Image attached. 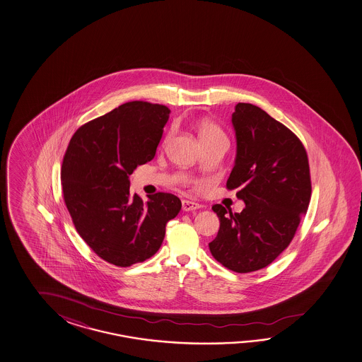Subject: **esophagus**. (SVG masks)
Wrapping results in <instances>:
<instances>
[{
  "instance_id": "obj_1",
  "label": "esophagus",
  "mask_w": 362,
  "mask_h": 362,
  "mask_svg": "<svg viewBox=\"0 0 362 362\" xmlns=\"http://www.w3.org/2000/svg\"><path fill=\"white\" fill-rule=\"evenodd\" d=\"M182 209H183V211H194V210L201 209V205L197 204V202H193V201L183 199V201H182Z\"/></svg>"
}]
</instances>
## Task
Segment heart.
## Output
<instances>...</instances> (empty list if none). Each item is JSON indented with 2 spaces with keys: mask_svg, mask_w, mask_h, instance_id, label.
I'll return each instance as SVG.
<instances>
[{
  "mask_svg": "<svg viewBox=\"0 0 362 362\" xmlns=\"http://www.w3.org/2000/svg\"><path fill=\"white\" fill-rule=\"evenodd\" d=\"M196 127H197L199 141L202 144H210V142L218 141V139H226V133L218 127V124L214 123L211 120L202 119L197 122Z\"/></svg>",
  "mask_w": 362,
  "mask_h": 362,
  "instance_id": "b5f03b06",
  "label": "heart"
}]
</instances>
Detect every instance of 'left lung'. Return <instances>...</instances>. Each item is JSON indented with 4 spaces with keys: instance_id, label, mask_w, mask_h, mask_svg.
Listing matches in <instances>:
<instances>
[{
    "instance_id": "obj_1",
    "label": "left lung",
    "mask_w": 362,
    "mask_h": 362,
    "mask_svg": "<svg viewBox=\"0 0 362 362\" xmlns=\"http://www.w3.org/2000/svg\"><path fill=\"white\" fill-rule=\"evenodd\" d=\"M232 123L237 156L226 188L238 189L246 207L233 214L212 206L220 228L209 247L223 267L251 273L292 242L311 198L310 166L300 138L257 106L239 103Z\"/></svg>"
}]
</instances>
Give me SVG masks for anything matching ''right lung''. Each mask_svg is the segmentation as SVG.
I'll return each mask as SVG.
<instances>
[{
	"label": "right lung",
	"mask_w": 362,
	"mask_h": 362,
	"mask_svg": "<svg viewBox=\"0 0 362 362\" xmlns=\"http://www.w3.org/2000/svg\"><path fill=\"white\" fill-rule=\"evenodd\" d=\"M169 114L164 105L123 103L82 125L64 155L62 194L76 232L115 267L152 257L182 209L171 193L144 201L129 192L130 174L155 157Z\"/></svg>",
	"instance_id": "1"
}]
</instances>
